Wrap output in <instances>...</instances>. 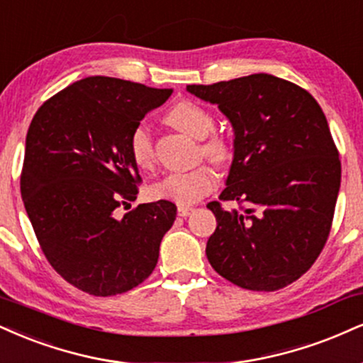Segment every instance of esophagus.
I'll use <instances>...</instances> for the list:
<instances>
[{
    "label": "esophagus",
    "mask_w": 363,
    "mask_h": 363,
    "mask_svg": "<svg viewBox=\"0 0 363 363\" xmlns=\"http://www.w3.org/2000/svg\"><path fill=\"white\" fill-rule=\"evenodd\" d=\"M193 211H194V209L191 206H179L177 208V215L179 216H189Z\"/></svg>",
    "instance_id": "esophagus-1"
}]
</instances>
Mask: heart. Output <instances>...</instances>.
I'll return each mask as SVG.
<instances>
[{"label": "heart", "instance_id": "b5f03b06", "mask_svg": "<svg viewBox=\"0 0 363 363\" xmlns=\"http://www.w3.org/2000/svg\"><path fill=\"white\" fill-rule=\"evenodd\" d=\"M165 121L179 132L201 140L199 152L215 165H226L233 159V145L223 135L215 132V116L208 108L184 99L174 104L165 115ZM130 155L138 169L150 170L155 165L154 140L145 126H137L130 135ZM218 177L209 165L203 164L187 172H174L152 186V196L186 206L211 193Z\"/></svg>", "mask_w": 363, "mask_h": 363}]
</instances>
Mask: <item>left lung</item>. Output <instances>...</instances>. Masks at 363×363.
<instances>
[{
	"mask_svg": "<svg viewBox=\"0 0 363 363\" xmlns=\"http://www.w3.org/2000/svg\"><path fill=\"white\" fill-rule=\"evenodd\" d=\"M187 91L218 104L235 130V157L220 200L211 267L250 291H277L306 274L333 223L342 179L338 148L316 99L294 82L252 74Z\"/></svg>",
	"mask_w": 363,
	"mask_h": 363,
	"instance_id": "8db88e82",
	"label": "left lung"
}]
</instances>
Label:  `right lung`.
<instances>
[{
  "mask_svg": "<svg viewBox=\"0 0 363 363\" xmlns=\"http://www.w3.org/2000/svg\"><path fill=\"white\" fill-rule=\"evenodd\" d=\"M172 94L116 77L81 79L47 99L27 133L20 191L43 255L93 296H116L150 276L176 204H138L142 177L130 135Z\"/></svg>",
  "mask_w": 363,
  "mask_h": 363,
  "instance_id": "add662e5",
  "label": "right lung"
}]
</instances>
